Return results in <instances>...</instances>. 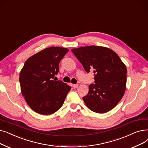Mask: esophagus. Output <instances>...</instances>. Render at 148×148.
Segmentation results:
<instances>
[{
  "label": "esophagus",
  "instance_id": "esophagus-1",
  "mask_svg": "<svg viewBox=\"0 0 148 148\" xmlns=\"http://www.w3.org/2000/svg\"><path fill=\"white\" fill-rule=\"evenodd\" d=\"M78 86H79V85L78 84H73V88L75 89V88H77L78 87Z\"/></svg>",
  "mask_w": 148,
  "mask_h": 148
}]
</instances>
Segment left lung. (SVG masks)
I'll use <instances>...</instances> for the list:
<instances>
[{"label": "left lung", "instance_id": "8db88e82", "mask_svg": "<svg viewBox=\"0 0 148 148\" xmlns=\"http://www.w3.org/2000/svg\"><path fill=\"white\" fill-rule=\"evenodd\" d=\"M86 73L94 71V83L83 97L87 107L97 113L111 110L123 97L126 89L127 69L119 56L110 48L99 46L71 49Z\"/></svg>", "mask_w": 148, "mask_h": 148}]
</instances>
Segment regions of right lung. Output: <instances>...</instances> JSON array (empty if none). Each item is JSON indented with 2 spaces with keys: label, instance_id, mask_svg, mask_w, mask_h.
<instances>
[{
  "label": "right lung",
  "instance_id": "add662e5",
  "mask_svg": "<svg viewBox=\"0 0 148 148\" xmlns=\"http://www.w3.org/2000/svg\"><path fill=\"white\" fill-rule=\"evenodd\" d=\"M68 51L57 47L45 48L25 62L19 77L21 92L36 112L52 114L65 101L71 87L54 78L59 71L60 62Z\"/></svg>",
  "mask_w": 148,
  "mask_h": 148
}]
</instances>
